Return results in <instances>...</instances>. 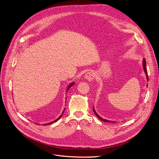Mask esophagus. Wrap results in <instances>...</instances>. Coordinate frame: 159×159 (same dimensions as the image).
<instances>
[{
  "label": "esophagus",
  "instance_id": "1",
  "mask_svg": "<svg viewBox=\"0 0 159 159\" xmlns=\"http://www.w3.org/2000/svg\"><path fill=\"white\" fill-rule=\"evenodd\" d=\"M94 77H95V76H94V73L93 72H92V71H91V72H87V73L85 74V78L86 79H87L88 80H89V81L94 80Z\"/></svg>",
  "mask_w": 159,
  "mask_h": 159
}]
</instances>
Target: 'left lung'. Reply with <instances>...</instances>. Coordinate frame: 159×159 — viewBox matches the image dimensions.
<instances>
[{
    "mask_svg": "<svg viewBox=\"0 0 159 159\" xmlns=\"http://www.w3.org/2000/svg\"><path fill=\"white\" fill-rule=\"evenodd\" d=\"M143 69H144V71H145V74H146V75H147V81H148V74H147V69H146V61H145V59L144 58L143 59ZM93 111H94V112L95 113V115H96V116L100 120H101V121H104V122H111V121H108V120H104V119H102L101 117H100L98 114H97V112H96V111L94 110V108H93Z\"/></svg>",
    "mask_w": 159,
    "mask_h": 159,
    "instance_id": "left-lung-1",
    "label": "left lung"
}]
</instances>
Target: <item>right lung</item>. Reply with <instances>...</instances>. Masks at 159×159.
Returning <instances> with one entry per match:
<instances>
[{
  "label": "right lung",
  "mask_w": 159,
  "mask_h": 159,
  "mask_svg": "<svg viewBox=\"0 0 159 159\" xmlns=\"http://www.w3.org/2000/svg\"><path fill=\"white\" fill-rule=\"evenodd\" d=\"M74 84V83H72V84H70V85H69V87H68V88H67V90H68V89H70V87H72V85H73ZM65 109L63 110V112H62V114H61V115H60V116L58 117V118H57V119L56 120H55L54 121L50 122V123H46V124H43V125H50V124H52V123H53L54 122H55H55H57V121H58V120H60V118H61V116H62V115H63V113L64 112V111H65ZM36 125H37V124H36Z\"/></svg>",
  "instance_id": "obj_1"
}]
</instances>
